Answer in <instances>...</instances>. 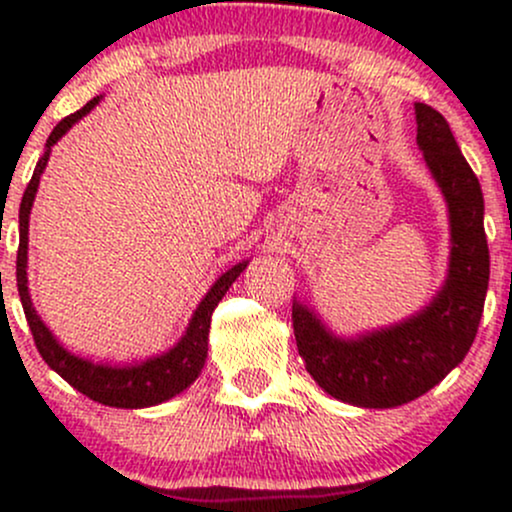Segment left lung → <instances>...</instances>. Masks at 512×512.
I'll use <instances>...</instances> for the list:
<instances>
[{
  "instance_id": "obj_1",
  "label": "left lung",
  "mask_w": 512,
  "mask_h": 512,
  "mask_svg": "<svg viewBox=\"0 0 512 512\" xmlns=\"http://www.w3.org/2000/svg\"><path fill=\"white\" fill-rule=\"evenodd\" d=\"M416 144L448 204V276L419 313L380 330L339 337L308 303L293 301L305 370L327 395L363 409L402 407L460 366L477 337L489 289L484 195L445 117L416 103Z\"/></svg>"
}]
</instances>
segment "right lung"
Here are the masks:
<instances>
[{
	"mask_svg": "<svg viewBox=\"0 0 512 512\" xmlns=\"http://www.w3.org/2000/svg\"><path fill=\"white\" fill-rule=\"evenodd\" d=\"M103 96H96L88 101L84 108L76 110L74 115L64 117V120L52 129L45 144V154L38 161L33 170V178L28 182L26 192H23L21 209H19V255H16V284H19V296L23 313H26L28 327H31L35 346H38L40 356L48 366L62 375L74 390L86 395L93 402L105 404V407L117 409H144L156 407V404L168 402L182 390H187L202 373L204 361H207V344H209V327H211V313L219 305V301L226 296L228 286L238 279L240 272L248 267L250 260H243L233 264L228 272H223L219 279L211 284L207 296L197 305V310L190 317V325L178 344L170 346L163 354L144 358V361L132 363H96L91 358H81L72 354L69 349L57 342L55 334L50 327L40 320L38 310L33 308L31 291H28V221H31V209L38 195L40 175H43L45 166H48L52 146H55L64 134L72 129L81 117H86L101 103Z\"/></svg>",
	"mask_w": 512,
	"mask_h": 512,
	"instance_id": "add662e5",
	"label": "right lung"
}]
</instances>
